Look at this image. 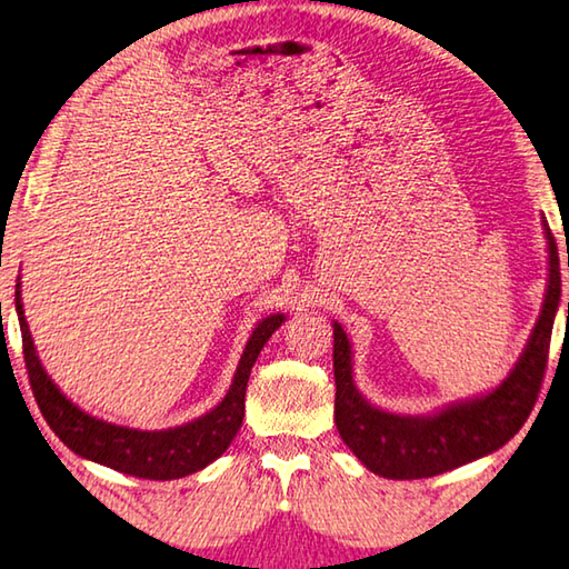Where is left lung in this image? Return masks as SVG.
I'll return each instance as SVG.
<instances>
[{"instance_id":"obj_1","label":"left lung","mask_w":569,"mask_h":569,"mask_svg":"<svg viewBox=\"0 0 569 569\" xmlns=\"http://www.w3.org/2000/svg\"><path fill=\"white\" fill-rule=\"evenodd\" d=\"M550 253V278L542 311L522 356L497 389L481 397L455 401L429 417H401L366 401L353 383L351 343L341 323H333V379L336 429L366 469L387 479H423L469 465L505 447L529 411L542 387L552 326L562 296L560 256L547 220H542ZM569 266V261H567ZM569 316V301H567Z\"/></svg>"}]
</instances>
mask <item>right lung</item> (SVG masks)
Here are the masks:
<instances>
[{
    "label": "right lung",
    "mask_w": 569,
    "mask_h": 569,
    "mask_svg": "<svg viewBox=\"0 0 569 569\" xmlns=\"http://www.w3.org/2000/svg\"><path fill=\"white\" fill-rule=\"evenodd\" d=\"M14 291L19 329H22V349L27 373H30L32 393L40 407L42 417L50 423V429L60 437L74 455H80L98 465L110 467L122 475L140 479H180L192 471H200L216 461L230 447V441L238 435L246 413V387L250 369L261 353L263 343L271 339V333L286 321L283 313H273L256 326L246 343V351L240 356L233 383L216 409H210L203 417L192 419L176 429L162 431H140L118 423L102 421L90 417L77 403H72L64 393L57 389V383L47 377L44 366L37 356L30 326L24 319L22 291Z\"/></svg>",
    "instance_id": "add662e5"
}]
</instances>
